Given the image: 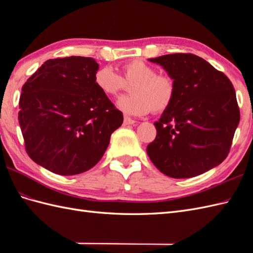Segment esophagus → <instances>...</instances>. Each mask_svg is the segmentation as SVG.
I'll return each mask as SVG.
<instances>
[{
  "label": "esophagus",
  "instance_id": "esophagus-1",
  "mask_svg": "<svg viewBox=\"0 0 253 253\" xmlns=\"http://www.w3.org/2000/svg\"><path fill=\"white\" fill-rule=\"evenodd\" d=\"M135 123H136V121L131 120L130 117H128V116L124 117V124H125V125H133Z\"/></svg>",
  "mask_w": 253,
  "mask_h": 253
}]
</instances>
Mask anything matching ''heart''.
<instances>
[{
  "mask_svg": "<svg viewBox=\"0 0 253 253\" xmlns=\"http://www.w3.org/2000/svg\"><path fill=\"white\" fill-rule=\"evenodd\" d=\"M93 83L101 93L115 96L129 87L130 93L117 100L123 113L131 116L146 115L150 111L163 112L176 94L175 80L141 60L126 63L118 75L111 66H102L93 75Z\"/></svg>",
  "mask_w": 253,
  "mask_h": 253,
  "instance_id": "obj_1",
  "label": "heart"
}]
</instances>
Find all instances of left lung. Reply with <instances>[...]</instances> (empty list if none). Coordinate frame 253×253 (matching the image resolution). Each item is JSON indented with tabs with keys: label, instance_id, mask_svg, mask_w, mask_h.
<instances>
[{
	"label": "left lung",
	"instance_id": "8db88e82",
	"mask_svg": "<svg viewBox=\"0 0 253 253\" xmlns=\"http://www.w3.org/2000/svg\"><path fill=\"white\" fill-rule=\"evenodd\" d=\"M150 62L175 80L174 101L158 122L147 153L160 171L173 178L206 173L226 159L240 112L232 82L206 60L175 53Z\"/></svg>",
	"mask_w": 253,
	"mask_h": 253
}]
</instances>
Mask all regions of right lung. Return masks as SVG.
Instances as JSON below:
<instances>
[{
    "label": "right lung",
    "mask_w": 253,
    "mask_h": 253,
    "mask_svg": "<svg viewBox=\"0 0 253 253\" xmlns=\"http://www.w3.org/2000/svg\"><path fill=\"white\" fill-rule=\"evenodd\" d=\"M96 69L92 57L53 58L21 88L18 122L26 152L53 173L92 169L122 126L123 113L93 83Z\"/></svg>",
    "instance_id": "right-lung-1"
}]
</instances>
